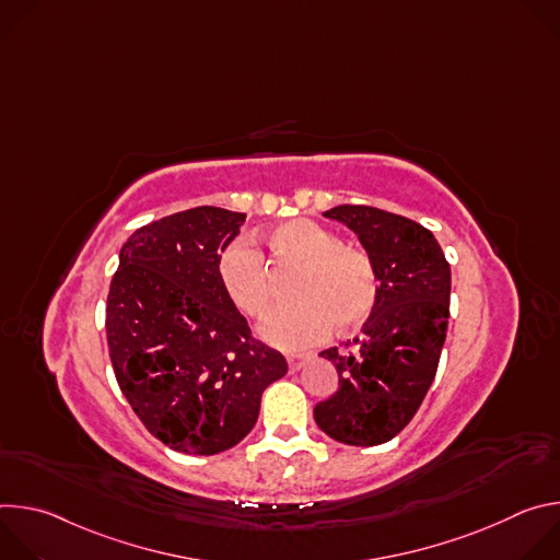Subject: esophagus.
Returning <instances> with one entry per match:
<instances>
[{
    "mask_svg": "<svg viewBox=\"0 0 560 560\" xmlns=\"http://www.w3.org/2000/svg\"><path fill=\"white\" fill-rule=\"evenodd\" d=\"M305 361H307V357H303V354H288V368H290V372L301 370Z\"/></svg>",
    "mask_w": 560,
    "mask_h": 560,
    "instance_id": "esophagus-1",
    "label": "esophagus"
}]
</instances>
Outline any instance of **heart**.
Wrapping results in <instances>:
<instances>
[{
  "mask_svg": "<svg viewBox=\"0 0 560 560\" xmlns=\"http://www.w3.org/2000/svg\"><path fill=\"white\" fill-rule=\"evenodd\" d=\"M266 244L277 266H299L292 303L279 307L261 326L268 343L303 350L335 328L350 330L368 322L378 303V275L370 255L307 219L277 225ZM219 281L246 316L261 318L275 303V283L264 255L246 238L230 244L217 261Z\"/></svg>",
  "mask_w": 560,
  "mask_h": 560,
  "instance_id": "obj_1",
  "label": "heart"
}]
</instances>
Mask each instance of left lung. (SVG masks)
I'll return each instance as SVG.
<instances>
[{
	"label": "left lung",
	"instance_id": "obj_1",
	"mask_svg": "<svg viewBox=\"0 0 560 560\" xmlns=\"http://www.w3.org/2000/svg\"><path fill=\"white\" fill-rule=\"evenodd\" d=\"M324 217L359 236L376 266L378 303L354 352H322L339 372V389L316 404L314 421L339 443L381 445L412 421L436 376L450 316V264L434 234L408 217L350 203Z\"/></svg>",
	"mask_w": 560,
	"mask_h": 560
}]
</instances>
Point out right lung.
<instances>
[{"label": "right lung", "instance_id": "obj_1", "mask_svg": "<svg viewBox=\"0 0 560 560\" xmlns=\"http://www.w3.org/2000/svg\"><path fill=\"white\" fill-rule=\"evenodd\" d=\"M244 221V212L199 206L141 225L110 281L117 383L145 430L184 454L210 456L246 439L264 389L288 372L219 281V255Z\"/></svg>", "mask_w": 560, "mask_h": 560}]
</instances>
